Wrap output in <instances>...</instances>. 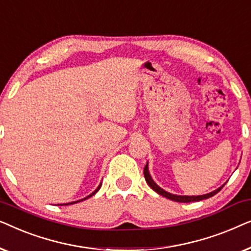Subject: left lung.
<instances>
[{"instance_id": "1", "label": "left lung", "mask_w": 251, "mask_h": 251, "mask_svg": "<svg viewBox=\"0 0 251 251\" xmlns=\"http://www.w3.org/2000/svg\"><path fill=\"white\" fill-rule=\"evenodd\" d=\"M144 176H145V179H146V183L150 185V187H152L153 191H155L157 194L162 195V197L169 199V200H173V201H176V202H184V203H186V202H194V201H201V200H204V199H208V198H211L214 197L215 194H217L219 191L222 190L223 186L224 185H222L221 187H218L217 190L210 192V193H207V194H203V195H177V194H173V193H169V192L164 191L163 188H161L159 185H157L155 181L153 180L152 176H151L150 171H149V162L146 163L145 168H144Z\"/></svg>"}]
</instances>
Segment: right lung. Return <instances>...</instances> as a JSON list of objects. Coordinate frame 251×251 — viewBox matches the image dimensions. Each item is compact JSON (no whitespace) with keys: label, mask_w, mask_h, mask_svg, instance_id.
<instances>
[{"label":"right lung","mask_w":251,"mask_h":251,"mask_svg":"<svg viewBox=\"0 0 251 251\" xmlns=\"http://www.w3.org/2000/svg\"><path fill=\"white\" fill-rule=\"evenodd\" d=\"M100 186H101V183L98 185V187H97V188H96V190H95L94 192H92V193H91V194H89V195H88V197H85L84 199H81V200H77V201H73V202H68V203H64V204H58V205H68V204H74V203H77V202H81V201H83V200H87V199H89V198H91V197H92V195H95L96 193H97V192L99 191V188H100Z\"/></svg>","instance_id":"right-lung-1"}]
</instances>
